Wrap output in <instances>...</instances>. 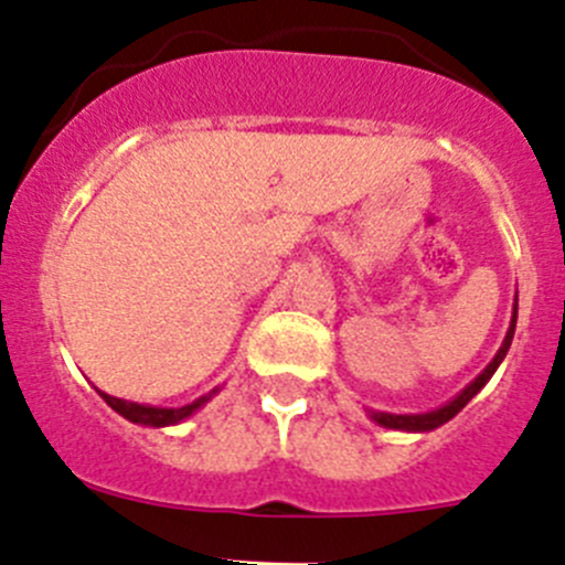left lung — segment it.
Listing matches in <instances>:
<instances>
[{"mask_svg":"<svg viewBox=\"0 0 565 565\" xmlns=\"http://www.w3.org/2000/svg\"><path fill=\"white\" fill-rule=\"evenodd\" d=\"M515 320H518V292H515V303H512L510 329H507V338H504V343H501V349H498L495 358L490 360V365L481 371L479 377L472 380L465 391H459V394H456L450 403H445L441 408H436V411H425V414H385V411H369L371 419L377 422V425H383V428L408 430V434H425V430H434V428H439V425H445V422L454 419V416L459 414L467 403H470L472 396L479 394V391L490 383V377L495 374V369L501 365V360L507 358V352H510V343H512V334H515Z\"/></svg>","mask_w":565,"mask_h":565,"instance_id":"obj_1","label":"left lung"}]
</instances>
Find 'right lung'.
I'll return each mask as SVG.
<instances>
[{
  "label": "right lung",
  "instance_id": "1",
  "mask_svg": "<svg viewBox=\"0 0 565 565\" xmlns=\"http://www.w3.org/2000/svg\"><path fill=\"white\" fill-rule=\"evenodd\" d=\"M216 391H220V388L207 391V394H202L200 399H194V403H188V405H180V408H160V405L129 403V399H118V396H109V394H104V391H98V394L104 396L106 405H109L111 411H118L124 419L135 422V425H149V428H169V425H180V422H185L188 416H194L196 411L202 408V405L211 403V396H216Z\"/></svg>",
  "mask_w": 565,
  "mask_h": 565
}]
</instances>
